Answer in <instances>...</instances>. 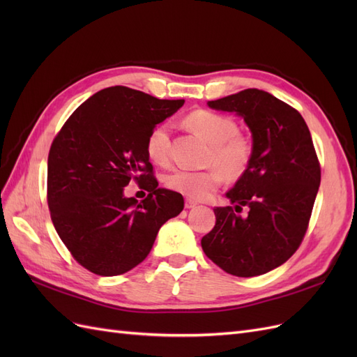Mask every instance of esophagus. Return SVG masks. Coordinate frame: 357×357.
<instances>
[{
    "label": "esophagus",
    "mask_w": 357,
    "mask_h": 357,
    "mask_svg": "<svg viewBox=\"0 0 357 357\" xmlns=\"http://www.w3.org/2000/svg\"><path fill=\"white\" fill-rule=\"evenodd\" d=\"M185 207H186V208H195V207H197V202L193 201V199H189V198H188V199L185 201Z\"/></svg>",
    "instance_id": "34e87169"
}]
</instances>
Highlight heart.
Returning a JSON list of instances; mask_svg holds the SVG:
<instances>
[{
    "label": "heart",
    "mask_w": 357,
    "mask_h": 357,
    "mask_svg": "<svg viewBox=\"0 0 357 357\" xmlns=\"http://www.w3.org/2000/svg\"><path fill=\"white\" fill-rule=\"evenodd\" d=\"M185 125L190 131L205 139L211 147L207 165L215 167L205 171L174 169L165 177V186L190 199H207L218 190L226 178L243 177L253 159L252 138L238 131V125L232 117L210 110H197L185 117ZM169 126L156 125L150 131L146 142L149 159L156 165L169 164Z\"/></svg>",
    "instance_id": "obj_1"
}]
</instances>
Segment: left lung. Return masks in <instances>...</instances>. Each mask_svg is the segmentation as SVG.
Instances as JSON below:
<instances>
[{"label": "left lung", "mask_w": 357, "mask_h": 357, "mask_svg": "<svg viewBox=\"0 0 357 357\" xmlns=\"http://www.w3.org/2000/svg\"><path fill=\"white\" fill-rule=\"evenodd\" d=\"M208 105L244 117L255 152L245 174L226 193L234 207L214 208L215 225L202 236V250L228 274L261 275L284 264L304 240L320 162L304 117L271 93L245 89ZM244 206L248 214L236 215Z\"/></svg>", "instance_id": "left-lung-1"}]
</instances>
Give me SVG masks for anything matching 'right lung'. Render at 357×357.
Returning a JSON list of instances; mask_svg holds the SVG:
<instances>
[{"instance_id": "1", "label": "right lung", "mask_w": 357, "mask_h": 357, "mask_svg": "<svg viewBox=\"0 0 357 357\" xmlns=\"http://www.w3.org/2000/svg\"><path fill=\"white\" fill-rule=\"evenodd\" d=\"M185 100H159L126 86L92 95L53 138L47 204L53 226L88 271L121 275L142 264L158 231L185 207L177 192L159 189L146 142ZM134 179L149 195L138 203L123 188Z\"/></svg>"}]
</instances>
